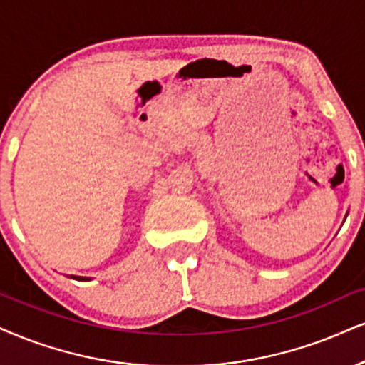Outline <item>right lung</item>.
Wrapping results in <instances>:
<instances>
[{
	"label": "right lung",
	"instance_id": "right-lung-1",
	"mask_svg": "<svg viewBox=\"0 0 365 365\" xmlns=\"http://www.w3.org/2000/svg\"><path fill=\"white\" fill-rule=\"evenodd\" d=\"M73 279H78V281H89V277H79V276H71Z\"/></svg>",
	"mask_w": 365,
	"mask_h": 365
}]
</instances>
